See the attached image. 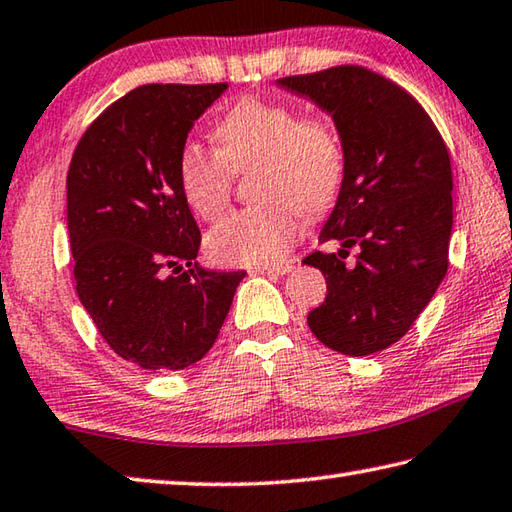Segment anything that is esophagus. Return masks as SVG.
Masks as SVG:
<instances>
[{
	"mask_svg": "<svg viewBox=\"0 0 512 512\" xmlns=\"http://www.w3.org/2000/svg\"><path fill=\"white\" fill-rule=\"evenodd\" d=\"M293 271V262H284V264H275V266H259L253 273L259 275H288Z\"/></svg>",
	"mask_w": 512,
	"mask_h": 512,
	"instance_id": "obj_1",
	"label": "esophagus"
}]
</instances>
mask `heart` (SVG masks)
<instances>
[{
	"label": "heart",
	"mask_w": 512,
	"mask_h": 512,
	"mask_svg": "<svg viewBox=\"0 0 512 512\" xmlns=\"http://www.w3.org/2000/svg\"><path fill=\"white\" fill-rule=\"evenodd\" d=\"M217 152L185 141L176 176L188 206L215 221L230 201L235 172L253 170L255 206L210 232L208 250L228 266H273L288 255L300 217L315 219L336 203L345 179V150L336 125L302 116L280 100L246 96L215 125Z\"/></svg>",
	"instance_id": "obj_1"
}]
</instances>
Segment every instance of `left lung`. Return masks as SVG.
<instances>
[{
	"label": "left lung",
	"instance_id": "obj_1",
	"mask_svg": "<svg viewBox=\"0 0 512 512\" xmlns=\"http://www.w3.org/2000/svg\"><path fill=\"white\" fill-rule=\"evenodd\" d=\"M277 87L327 111L345 150V179L320 232L340 250L304 259L327 280L306 322L345 356L383 351L410 331L448 271V147L405 89L365 67L288 76ZM349 247L359 250L356 263L344 262Z\"/></svg>",
	"mask_w": 512,
	"mask_h": 512
}]
</instances>
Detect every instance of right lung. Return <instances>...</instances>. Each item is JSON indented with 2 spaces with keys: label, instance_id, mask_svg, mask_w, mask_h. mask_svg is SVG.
Here are the masks:
<instances>
[{
  "label": "right lung",
  "instance_id": "1",
  "mask_svg": "<svg viewBox=\"0 0 512 512\" xmlns=\"http://www.w3.org/2000/svg\"><path fill=\"white\" fill-rule=\"evenodd\" d=\"M219 85H143L89 125L67 174L73 277L120 358L179 371L215 345L244 271L199 266L201 232L176 159Z\"/></svg>",
  "mask_w": 512,
  "mask_h": 512
}]
</instances>
